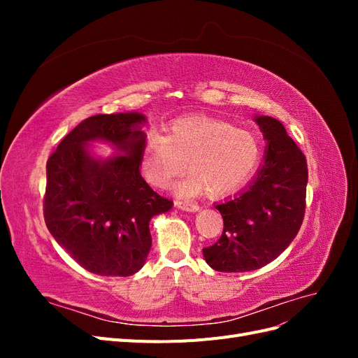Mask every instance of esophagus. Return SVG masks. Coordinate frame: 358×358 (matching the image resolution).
Listing matches in <instances>:
<instances>
[{
  "instance_id": "obj_1",
  "label": "esophagus",
  "mask_w": 358,
  "mask_h": 358,
  "mask_svg": "<svg viewBox=\"0 0 358 358\" xmlns=\"http://www.w3.org/2000/svg\"><path fill=\"white\" fill-rule=\"evenodd\" d=\"M176 206L183 210L187 212H197L200 208L197 203H189V201H185V200H176Z\"/></svg>"
}]
</instances>
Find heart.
Here are the masks:
<instances>
[{"instance_id":"1","label":"heart","mask_w":358,"mask_h":358,"mask_svg":"<svg viewBox=\"0 0 358 358\" xmlns=\"http://www.w3.org/2000/svg\"><path fill=\"white\" fill-rule=\"evenodd\" d=\"M262 142L252 131L208 115H189L171 122L166 136L149 134L142 149V171L157 188H167L182 175H192L182 192L224 196L252 175L262 158Z\"/></svg>"}]
</instances>
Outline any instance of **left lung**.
<instances>
[{
    "instance_id": "1",
    "label": "left lung",
    "mask_w": 358,
    "mask_h": 358,
    "mask_svg": "<svg viewBox=\"0 0 358 358\" xmlns=\"http://www.w3.org/2000/svg\"><path fill=\"white\" fill-rule=\"evenodd\" d=\"M267 140L264 164L246 191L216 204L224 220L220 241L203 248L216 272L262 268L282 254L297 236L306 209L308 164L278 119L255 117Z\"/></svg>"
}]
</instances>
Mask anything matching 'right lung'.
Returning a JSON list of instances; mask_svg holds the SVG:
<instances>
[{
    "instance_id": "add662e5",
    "label": "right lung",
    "mask_w": 358,
    "mask_h": 358,
    "mask_svg": "<svg viewBox=\"0 0 358 358\" xmlns=\"http://www.w3.org/2000/svg\"><path fill=\"white\" fill-rule=\"evenodd\" d=\"M140 113L86 117L61 140L46 164L43 213L50 234L85 270L131 276L145 264L149 221L171 209L140 175L145 136ZM104 138L125 156L96 162L84 145Z\"/></svg>"
}]
</instances>
